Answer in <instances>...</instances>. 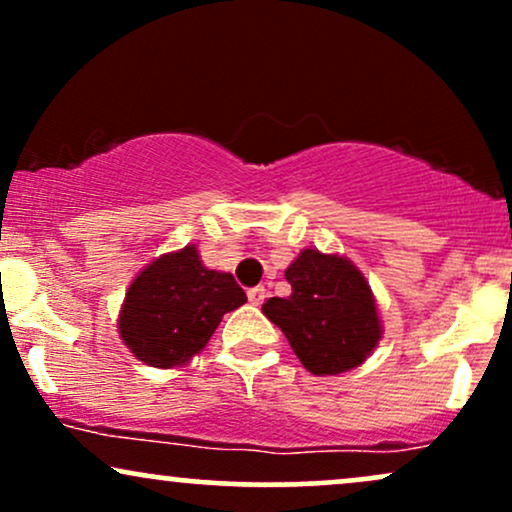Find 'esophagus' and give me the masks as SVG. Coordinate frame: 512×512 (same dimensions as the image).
Wrapping results in <instances>:
<instances>
[{"label":"esophagus","mask_w":512,"mask_h":512,"mask_svg":"<svg viewBox=\"0 0 512 512\" xmlns=\"http://www.w3.org/2000/svg\"><path fill=\"white\" fill-rule=\"evenodd\" d=\"M248 298L252 305H262L264 298H267V289H264V286H255V289L248 291Z\"/></svg>","instance_id":"esophagus-1"}]
</instances>
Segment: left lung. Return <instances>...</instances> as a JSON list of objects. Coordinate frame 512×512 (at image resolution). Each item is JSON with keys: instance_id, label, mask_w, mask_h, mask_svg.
I'll return each mask as SVG.
<instances>
[{"instance_id": "left-lung-1", "label": "left lung", "mask_w": 512, "mask_h": 512, "mask_svg": "<svg viewBox=\"0 0 512 512\" xmlns=\"http://www.w3.org/2000/svg\"><path fill=\"white\" fill-rule=\"evenodd\" d=\"M289 298H269L262 313L284 332L293 354L313 375L361 366L383 339L370 284L342 255L305 248L284 272Z\"/></svg>"}]
</instances>
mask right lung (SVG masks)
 <instances>
[{
  "label": "right lung",
  "mask_w": 512,
  "mask_h": 512,
  "mask_svg": "<svg viewBox=\"0 0 512 512\" xmlns=\"http://www.w3.org/2000/svg\"><path fill=\"white\" fill-rule=\"evenodd\" d=\"M248 301L233 274L207 269L197 245L166 252L134 276L117 330L139 361L178 368L207 346L221 317Z\"/></svg>",
  "instance_id": "1"
}]
</instances>
